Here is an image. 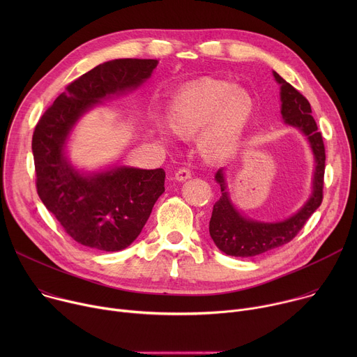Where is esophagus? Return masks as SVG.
Here are the masks:
<instances>
[{
  "label": "esophagus",
  "mask_w": 357,
  "mask_h": 357,
  "mask_svg": "<svg viewBox=\"0 0 357 357\" xmlns=\"http://www.w3.org/2000/svg\"><path fill=\"white\" fill-rule=\"evenodd\" d=\"M192 176V171L189 168H179L176 172H175V179L176 181H186Z\"/></svg>",
  "instance_id": "1"
}]
</instances>
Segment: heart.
Returning <instances> with one entry per match:
<instances>
[{"label": "heart", "mask_w": 357, "mask_h": 357, "mask_svg": "<svg viewBox=\"0 0 357 357\" xmlns=\"http://www.w3.org/2000/svg\"><path fill=\"white\" fill-rule=\"evenodd\" d=\"M251 110L245 93L223 82H199L175 96L168 123L181 137H193L208 128L200 148L209 160H222L237 146Z\"/></svg>", "instance_id": "1"}]
</instances>
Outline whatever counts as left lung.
I'll return each mask as SVG.
<instances>
[{"mask_svg":"<svg viewBox=\"0 0 357 357\" xmlns=\"http://www.w3.org/2000/svg\"><path fill=\"white\" fill-rule=\"evenodd\" d=\"M275 80L281 84V114L288 126L301 130L307 135L314 157L315 174L312 195L307 203L289 219L277 223H264L241 216L229 197L223 169L216 172V182L220 185L222 196L213 205L209 222V233L215 244L233 257H254L289 243L307 223L312 213L321 206L324 199L325 175V145L317 121L311 116V105L295 87L285 82L277 72Z\"/></svg>","mask_w":357,"mask_h":357,"instance_id":"1","label":"left lung"}]
</instances>
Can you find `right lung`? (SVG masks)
<instances>
[{
    "instance_id": "right-lung-1",
    "label": "right lung",
    "mask_w": 357,
    "mask_h": 357,
    "mask_svg": "<svg viewBox=\"0 0 357 357\" xmlns=\"http://www.w3.org/2000/svg\"><path fill=\"white\" fill-rule=\"evenodd\" d=\"M157 59L105 62L72 82L38 121L32 135L36 190L46 209L79 244L120 251L141 233L157 199L165 171L114 167L84 175L65 157L76 121L101 100L142 84Z\"/></svg>"
}]
</instances>
